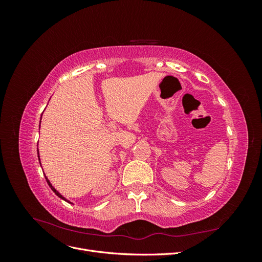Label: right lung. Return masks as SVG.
I'll use <instances>...</instances> for the list:
<instances>
[{"label": "right lung", "mask_w": 262, "mask_h": 262, "mask_svg": "<svg viewBox=\"0 0 262 262\" xmlns=\"http://www.w3.org/2000/svg\"><path fill=\"white\" fill-rule=\"evenodd\" d=\"M42 117V116H41ZM40 120H41V119H40ZM39 129H40V125H39ZM37 153H38V158H39V163H40V157H39V150H38V148H37ZM43 175H45V173H43ZM46 177V180H47V182H48V185H49V187L52 189V191L55 193V194H57L59 198H61V199H63V200H64V201H68L69 203H72V202H70L68 199H66V198L64 196H63L59 191H58V190L57 189H55L53 186H52V184H51V182H50V180L48 179V177H47V176H45ZM73 204V203H72Z\"/></svg>", "instance_id": "1"}]
</instances>
